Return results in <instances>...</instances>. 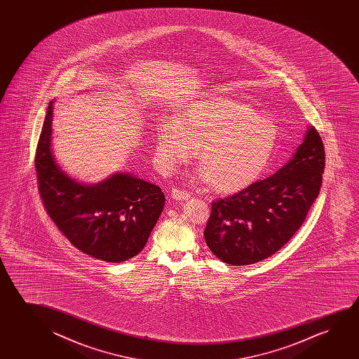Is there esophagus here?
I'll return each instance as SVG.
<instances>
[{
  "label": "esophagus",
  "mask_w": 359,
  "mask_h": 359,
  "mask_svg": "<svg viewBox=\"0 0 359 359\" xmlns=\"http://www.w3.org/2000/svg\"><path fill=\"white\" fill-rule=\"evenodd\" d=\"M189 197H190V194L185 191V190H180V189H177V187L172 190V200H179V201H182V200H187Z\"/></svg>",
  "instance_id": "esophagus-1"
}]
</instances>
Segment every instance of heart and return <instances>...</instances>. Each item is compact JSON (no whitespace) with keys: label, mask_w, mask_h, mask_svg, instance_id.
<instances>
[{"label":"heart","mask_w":359,"mask_h":359,"mask_svg":"<svg viewBox=\"0 0 359 359\" xmlns=\"http://www.w3.org/2000/svg\"><path fill=\"white\" fill-rule=\"evenodd\" d=\"M162 167L175 170L197 149L200 182L219 194L241 191L260 177L277 141L275 125L255 109L233 99H206L174 121L162 118L156 133Z\"/></svg>","instance_id":"1"}]
</instances>
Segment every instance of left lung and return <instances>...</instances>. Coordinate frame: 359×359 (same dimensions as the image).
<instances>
[{"label": "left lung", "mask_w": 359, "mask_h": 359, "mask_svg": "<svg viewBox=\"0 0 359 359\" xmlns=\"http://www.w3.org/2000/svg\"><path fill=\"white\" fill-rule=\"evenodd\" d=\"M325 149L314 126L272 177L212 202L203 231L210 250L228 265H252L280 250L319 196Z\"/></svg>", "instance_id": "obj_1"}]
</instances>
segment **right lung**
Here are the masks:
<instances>
[{
    "label": "right lung",
    "instance_id": "obj_1",
    "mask_svg": "<svg viewBox=\"0 0 359 359\" xmlns=\"http://www.w3.org/2000/svg\"><path fill=\"white\" fill-rule=\"evenodd\" d=\"M54 103L50 102L35 154L44 207L79 250L108 262L128 260L146 245L164 208V194L130 172H114L97 184L69 175L53 151Z\"/></svg>",
    "mask_w": 359,
    "mask_h": 359
}]
</instances>
